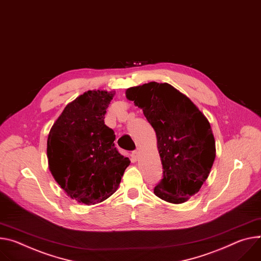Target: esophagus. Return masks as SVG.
Instances as JSON below:
<instances>
[{
  "label": "esophagus",
  "instance_id": "1",
  "mask_svg": "<svg viewBox=\"0 0 261 261\" xmlns=\"http://www.w3.org/2000/svg\"><path fill=\"white\" fill-rule=\"evenodd\" d=\"M131 158H132V161H133V162H136V161L138 160V158H139V152H138V151L133 152V153L131 154Z\"/></svg>",
  "mask_w": 261,
  "mask_h": 261
}]
</instances>
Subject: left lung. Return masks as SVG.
<instances>
[{
    "mask_svg": "<svg viewBox=\"0 0 261 261\" xmlns=\"http://www.w3.org/2000/svg\"><path fill=\"white\" fill-rule=\"evenodd\" d=\"M152 125L163 168L154 194L182 204L199 193L216 159V140L207 117L169 83L149 82L126 90Z\"/></svg>",
    "mask_w": 261,
    "mask_h": 261,
    "instance_id": "1",
    "label": "left lung"
}]
</instances>
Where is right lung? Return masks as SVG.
Instances as JSON below:
<instances>
[{
    "instance_id": "add662e5",
    "label": "right lung",
    "mask_w": 261,
    "mask_h": 261,
    "mask_svg": "<svg viewBox=\"0 0 261 261\" xmlns=\"http://www.w3.org/2000/svg\"><path fill=\"white\" fill-rule=\"evenodd\" d=\"M115 91L93 89L68 103L46 141L49 170L66 195L94 205L113 195L130 160L114 147L105 113Z\"/></svg>"
}]
</instances>
